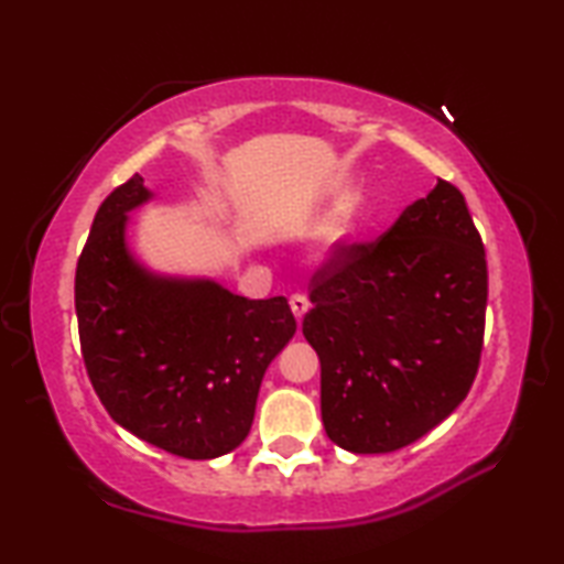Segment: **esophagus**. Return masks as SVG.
Listing matches in <instances>:
<instances>
[{
  "mask_svg": "<svg viewBox=\"0 0 564 564\" xmlns=\"http://www.w3.org/2000/svg\"><path fill=\"white\" fill-rule=\"evenodd\" d=\"M308 308H311V303H308V299H305V295H291V311H293V316H295V321H303V316L305 313H308Z\"/></svg>",
  "mask_w": 564,
  "mask_h": 564,
  "instance_id": "esophagus-1",
  "label": "esophagus"
}]
</instances>
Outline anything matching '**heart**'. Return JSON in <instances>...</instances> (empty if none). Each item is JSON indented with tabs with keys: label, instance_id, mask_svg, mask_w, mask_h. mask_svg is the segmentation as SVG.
<instances>
[{
	"label": "heart",
	"instance_id": "b5f03b06",
	"mask_svg": "<svg viewBox=\"0 0 564 564\" xmlns=\"http://www.w3.org/2000/svg\"><path fill=\"white\" fill-rule=\"evenodd\" d=\"M360 226H362V206L358 198H350V202H346L338 208V214L333 216L326 224V228L321 231L318 256L326 259V256H336L340 251H346V248L356 243Z\"/></svg>",
	"mask_w": 564,
	"mask_h": 564
}]
</instances>
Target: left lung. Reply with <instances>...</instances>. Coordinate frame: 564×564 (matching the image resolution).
Instances as JSON below:
<instances>
[{
	"label": "left lung",
	"instance_id": "8db88e82",
	"mask_svg": "<svg viewBox=\"0 0 564 564\" xmlns=\"http://www.w3.org/2000/svg\"><path fill=\"white\" fill-rule=\"evenodd\" d=\"M303 336L321 360V415L356 455L393 453L463 403L480 366L488 263L465 196L437 178L373 243L311 281Z\"/></svg>",
	"mask_w": 564,
	"mask_h": 564
}]
</instances>
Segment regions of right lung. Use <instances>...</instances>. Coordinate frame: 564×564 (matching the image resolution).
Listing matches in <instances>:
<instances>
[{
  "instance_id": "right-lung-1",
  "label": "right lung",
  "mask_w": 564,
  "mask_h": 564,
  "mask_svg": "<svg viewBox=\"0 0 564 564\" xmlns=\"http://www.w3.org/2000/svg\"><path fill=\"white\" fill-rule=\"evenodd\" d=\"M151 198L137 174L94 216L74 281L84 366L121 427L171 455L214 460L246 441L295 318L283 295L251 301L214 279L147 269L127 226Z\"/></svg>"
}]
</instances>
